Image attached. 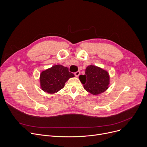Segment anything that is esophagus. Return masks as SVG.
I'll return each mask as SVG.
<instances>
[{
    "label": "esophagus",
    "instance_id": "1",
    "mask_svg": "<svg viewBox=\"0 0 147 147\" xmlns=\"http://www.w3.org/2000/svg\"><path fill=\"white\" fill-rule=\"evenodd\" d=\"M80 71H77V72H76L75 73H74V75L76 76V77H78L79 76V75H80Z\"/></svg>",
    "mask_w": 147,
    "mask_h": 147
}]
</instances>
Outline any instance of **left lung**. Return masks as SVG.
Segmentation results:
<instances>
[{
	"label": "left lung",
	"instance_id": "1",
	"mask_svg": "<svg viewBox=\"0 0 147 147\" xmlns=\"http://www.w3.org/2000/svg\"><path fill=\"white\" fill-rule=\"evenodd\" d=\"M79 78L84 89L94 95L106 91L110 84L109 73L94 65L87 66L86 69V74L80 75Z\"/></svg>",
	"mask_w": 147,
	"mask_h": 147
}]
</instances>
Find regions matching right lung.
<instances>
[{"mask_svg":"<svg viewBox=\"0 0 147 147\" xmlns=\"http://www.w3.org/2000/svg\"><path fill=\"white\" fill-rule=\"evenodd\" d=\"M74 77L67 67L61 65H54L40 74V87L44 92L55 94L65 87L69 78Z\"/></svg>","mask_w":147,"mask_h":147,"instance_id":"1","label":"right lung"}]
</instances>
